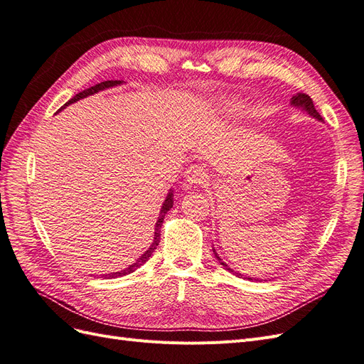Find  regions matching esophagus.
Here are the masks:
<instances>
[{
	"label": "esophagus",
	"instance_id": "esophagus-1",
	"mask_svg": "<svg viewBox=\"0 0 364 364\" xmlns=\"http://www.w3.org/2000/svg\"><path fill=\"white\" fill-rule=\"evenodd\" d=\"M185 182L188 185L197 186L206 182V173L199 165H191V167L185 171Z\"/></svg>",
	"mask_w": 364,
	"mask_h": 364
}]
</instances>
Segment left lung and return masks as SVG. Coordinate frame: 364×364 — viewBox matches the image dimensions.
<instances>
[{"label":"left lung","instance_id":"1","mask_svg":"<svg viewBox=\"0 0 364 364\" xmlns=\"http://www.w3.org/2000/svg\"><path fill=\"white\" fill-rule=\"evenodd\" d=\"M291 106L302 109V111H305L308 115L313 117V118H316V119H318V121H323V119H322V117H321V114H318V112L316 111V107H314V105H313V100H311V98L308 97L306 94L299 92V94L293 95V97H291ZM213 252H214L215 258L218 259V262L222 264V266H223L226 270H229L230 273H234L235 277H238V278H243V274L238 273V272H234L232 269H230V267L228 266L226 262H223V261H222V258H220V257L217 255V252H215V249H214V247H213ZM247 279H249V281H261V279H258V278H247ZM264 281H267V279H264Z\"/></svg>","mask_w":364,"mask_h":364}]
</instances>
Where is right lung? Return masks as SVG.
<instances>
[{
    "label": "right lung",
    "mask_w": 364,
    "mask_h": 364,
    "mask_svg": "<svg viewBox=\"0 0 364 364\" xmlns=\"http://www.w3.org/2000/svg\"><path fill=\"white\" fill-rule=\"evenodd\" d=\"M123 83V80H107V82H102V83H98V85H95V86H91V87H87V90H85V91H82V92H79V94H75L71 100L65 105L63 107H67L68 105H71V103H75V102H79V100H82V98H85V97H87V95H92V94H97V92H100V91H103V90H107V87H114V86H118V85H121ZM62 107V109H63ZM173 208V190H170V193L167 194V197H165V200H164V203H162V208H161V213H159V217H158V222H156V225H155V237H153V243L150 245V247L142 253V255L132 264V266H129L127 269H124V270H119V272H115V273H107V274H103V277H107V278H118V277H124V274H129V273H132V272H135L138 267H141L142 264H144L150 257H151V253L155 252V249L158 247V245H159V240H161V226H162V223H164V217H165V214H167L170 209Z\"/></svg>",
    "instance_id": "add662e5"
}]
</instances>
